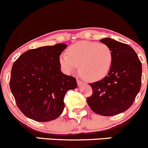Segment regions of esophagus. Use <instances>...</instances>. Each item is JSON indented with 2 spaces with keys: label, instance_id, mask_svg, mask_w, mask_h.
<instances>
[{
  "label": "esophagus",
  "instance_id": "1",
  "mask_svg": "<svg viewBox=\"0 0 148 148\" xmlns=\"http://www.w3.org/2000/svg\"><path fill=\"white\" fill-rule=\"evenodd\" d=\"M77 84H78V86H82L84 84V83H83L81 80L78 79H77Z\"/></svg>",
  "mask_w": 148,
  "mask_h": 148
}]
</instances>
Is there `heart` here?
Here are the masks:
<instances>
[{"label":"heart","instance_id":"obj_1","mask_svg":"<svg viewBox=\"0 0 148 148\" xmlns=\"http://www.w3.org/2000/svg\"><path fill=\"white\" fill-rule=\"evenodd\" d=\"M67 54H61L59 63L63 71L71 74L78 68L89 82H97L104 78L113 63V53L108 45L90 41H80L71 45Z\"/></svg>","mask_w":148,"mask_h":148}]
</instances>
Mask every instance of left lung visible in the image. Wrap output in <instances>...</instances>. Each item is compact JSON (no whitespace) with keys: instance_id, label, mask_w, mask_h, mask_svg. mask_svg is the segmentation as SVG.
Masks as SVG:
<instances>
[{"instance_id":"1","label":"left lung","mask_w":148,"mask_h":148,"mask_svg":"<svg viewBox=\"0 0 148 148\" xmlns=\"http://www.w3.org/2000/svg\"><path fill=\"white\" fill-rule=\"evenodd\" d=\"M100 42L112 51V66L108 76L90 84L93 94L87 102L97 114L110 116L124 112L134 103L141 87L142 64L130 45L108 38Z\"/></svg>"}]
</instances>
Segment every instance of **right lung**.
I'll return each mask as SVG.
<instances>
[{
    "label": "right lung",
    "instance_id": "add662e5",
    "mask_svg": "<svg viewBox=\"0 0 148 148\" xmlns=\"http://www.w3.org/2000/svg\"><path fill=\"white\" fill-rule=\"evenodd\" d=\"M67 45L40 47L24 53L11 69L10 88L17 106L27 117L46 122L64 111V98L77 87L74 77L61 70L59 56Z\"/></svg>",
    "mask_w": 148,
    "mask_h": 148
}]
</instances>
